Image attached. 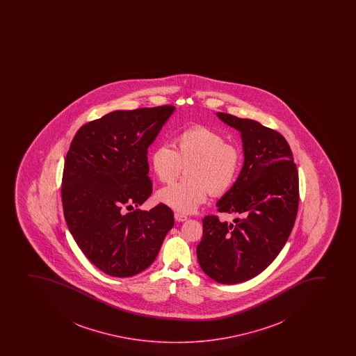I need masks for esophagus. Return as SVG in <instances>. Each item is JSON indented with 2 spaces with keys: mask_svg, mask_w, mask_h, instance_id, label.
Here are the masks:
<instances>
[{
  "mask_svg": "<svg viewBox=\"0 0 356 356\" xmlns=\"http://www.w3.org/2000/svg\"><path fill=\"white\" fill-rule=\"evenodd\" d=\"M175 218H176V221L184 222L188 220V216H185L184 213H175Z\"/></svg>",
  "mask_w": 356,
  "mask_h": 356,
  "instance_id": "obj_1",
  "label": "esophagus"
}]
</instances>
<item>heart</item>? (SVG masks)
Returning a JSON list of instances; mask_svg holds the SVG:
<instances>
[{
    "mask_svg": "<svg viewBox=\"0 0 356 356\" xmlns=\"http://www.w3.org/2000/svg\"><path fill=\"white\" fill-rule=\"evenodd\" d=\"M175 143V149L168 145L156 146L149 156L152 171L161 183H170L183 166H188V180L156 193L161 204L180 213H193L208 200L209 193L221 196L236 181L241 171V149L225 143L218 131L196 126L177 135Z\"/></svg>",
    "mask_w": 356,
    "mask_h": 356,
    "instance_id": "obj_1",
    "label": "heart"
}]
</instances>
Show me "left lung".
Here are the masks:
<instances>
[{"label": "left lung", "instance_id": "8db88e82", "mask_svg": "<svg viewBox=\"0 0 356 356\" xmlns=\"http://www.w3.org/2000/svg\"><path fill=\"white\" fill-rule=\"evenodd\" d=\"M216 115L241 133L245 161L216 204L220 213L236 217L233 223L213 215L203 218L197 258L215 282L237 284L261 273L286 243L298 211V171L280 133L254 120Z\"/></svg>", "mask_w": 356, "mask_h": 356}]
</instances>
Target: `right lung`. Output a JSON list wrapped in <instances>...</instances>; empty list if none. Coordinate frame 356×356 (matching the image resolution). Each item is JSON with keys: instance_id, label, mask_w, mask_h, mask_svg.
Wrapping results in <instances>:
<instances>
[{"instance_id": "1", "label": "right lung", "mask_w": 356, "mask_h": 356, "mask_svg": "<svg viewBox=\"0 0 356 356\" xmlns=\"http://www.w3.org/2000/svg\"><path fill=\"white\" fill-rule=\"evenodd\" d=\"M175 109L111 111L79 128L70 145L62 181L65 221L89 261L111 277L149 267L175 225L161 203L124 213L151 196L147 149Z\"/></svg>"}]
</instances>
